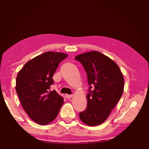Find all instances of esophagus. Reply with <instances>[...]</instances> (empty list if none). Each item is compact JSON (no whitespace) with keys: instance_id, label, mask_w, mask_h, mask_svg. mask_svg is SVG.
I'll use <instances>...</instances> for the list:
<instances>
[{"instance_id":"34e87169","label":"esophagus","mask_w":149,"mask_h":149,"mask_svg":"<svg viewBox=\"0 0 149 149\" xmlns=\"http://www.w3.org/2000/svg\"><path fill=\"white\" fill-rule=\"evenodd\" d=\"M66 98L68 99V100H69V99H70L71 97H72V95H68V94H66Z\"/></svg>"}]
</instances>
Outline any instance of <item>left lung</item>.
<instances>
[{
    "label": "left lung",
    "instance_id": "8db88e82",
    "mask_svg": "<svg viewBox=\"0 0 149 149\" xmlns=\"http://www.w3.org/2000/svg\"><path fill=\"white\" fill-rule=\"evenodd\" d=\"M74 59L83 66L89 85L87 105L80 112V119L89 126H97L106 120L121 98L124 77L117 64L99 52L82 54Z\"/></svg>",
    "mask_w": 149,
    "mask_h": 149
}]
</instances>
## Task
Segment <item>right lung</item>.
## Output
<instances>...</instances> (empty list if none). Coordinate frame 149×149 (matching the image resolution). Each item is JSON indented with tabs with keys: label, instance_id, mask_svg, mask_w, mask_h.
Listing matches in <instances>:
<instances>
[{
	"label": "right lung",
	"instance_id": "right-lung-1",
	"mask_svg": "<svg viewBox=\"0 0 149 149\" xmlns=\"http://www.w3.org/2000/svg\"><path fill=\"white\" fill-rule=\"evenodd\" d=\"M67 56L64 53L47 52L27 62L17 74L19 100L29 118L38 124L52 122L63 104V97L49 90L58 66Z\"/></svg>",
	"mask_w": 149,
	"mask_h": 149
}]
</instances>
